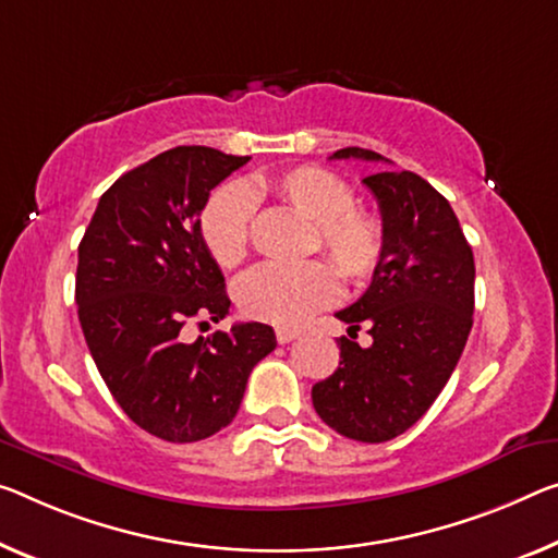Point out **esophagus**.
Returning <instances> with one entry per match:
<instances>
[{
	"mask_svg": "<svg viewBox=\"0 0 558 558\" xmlns=\"http://www.w3.org/2000/svg\"><path fill=\"white\" fill-rule=\"evenodd\" d=\"M296 337H299L296 329H287V327L277 329V341H279V344H289V341H294Z\"/></svg>",
	"mask_w": 558,
	"mask_h": 558,
	"instance_id": "obj_1",
	"label": "esophagus"
}]
</instances>
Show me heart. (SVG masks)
Returning a JSON list of instances; mask_svg holds the SVG:
<instances>
[{
  "label": "heart",
  "instance_id": "heart-1",
  "mask_svg": "<svg viewBox=\"0 0 558 558\" xmlns=\"http://www.w3.org/2000/svg\"><path fill=\"white\" fill-rule=\"evenodd\" d=\"M254 192L277 196L316 227V244L349 281H364L381 264L387 231L374 211L354 207L351 186L322 167H296L259 179ZM254 196L244 184H225L209 196L199 217L202 242L219 267H236L250 254ZM329 264H262L239 281V306L254 319L294 327L339 296Z\"/></svg>",
  "mask_w": 558,
  "mask_h": 558
}]
</instances>
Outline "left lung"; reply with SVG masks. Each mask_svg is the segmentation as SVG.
<instances>
[{"mask_svg": "<svg viewBox=\"0 0 558 558\" xmlns=\"http://www.w3.org/2000/svg\"><path fill=\"white\" fill-rule=\"evenodd\" d=\"M331 159L387 161L347 147ZM387 231L381 264L354 304L337 312L349 337L337 339L339 366L314 384L322 422L354 441L381 444L422 418L466 347L474 314V254L451 204L414 171H379L364 179ZM373 333L364 350L361 324Z\"/></svg>", "mask_w": 558, "mask_h": 558, "instance_id": "left-lung-1", "label": "left lung"}]
</instances>
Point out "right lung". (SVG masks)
<instances>
[{
  "label": "right lung",
  "instance_id": "1",
  "mask_svg": "<svg viewBox=\"0 0 558 558\" xmlns=\"http://www.w3.org/2000/svg\"><path fill=\"white\" fill-rule=\"evenodd\" d=\"M246 161L211 147L161 151L101 194L82 236L76 304L94 364L124 414L165 441H202L231 424L252 368L277 347L259 322L182 339L190 319L229 314L199 214Z\"/></svg>",
  "mask_w": 558,
  "mask_h": 558
}]
</instances>
